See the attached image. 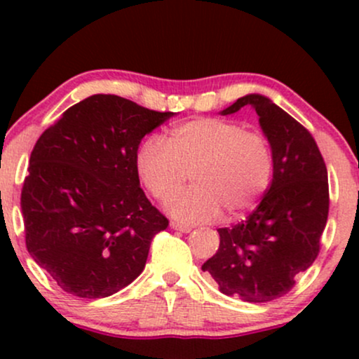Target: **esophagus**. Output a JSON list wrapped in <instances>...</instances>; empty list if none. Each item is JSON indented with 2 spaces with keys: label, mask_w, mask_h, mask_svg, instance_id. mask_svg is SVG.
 <instances>
[{
  "label": "esophagus",
  "mask_w": 359,
  "mask_h": 359,
  "mask_svg": "<svg viewBox=\"0 0 359 359\" xmlns=\"http://www.w3.org/2000/svg\"><path fill=\"white\" fill-rule=\"evenodd\" d=\"M170 228L172 229H177V231H182V233H189L191 231V226H185V224H180V222H177V221H172L170 222Z\"/></svg>",
  "instance_id": "1"
}]
</instances>
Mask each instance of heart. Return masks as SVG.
Segmentation results:
<instances>
[{
	"label": "heart",
	"instance_id": "1",
	"mask_svg": "<svg viewBox=\"0 0 359 359\" xmlns=\"http://www.w3.org/2000/svg\"><path fill=\"white\" fill-rule=\"evenodd\" d=\"M137 167L148 192L168 201L187 182L194 187L168 204L177 219L205 222L226 211L229 217L253 209L273 175V150L265 133L236 121L197 118L174 128L170 142L143 143Z\"/></svg>",
	"mask_w": 359,
	"mask_h": 359
}]
</instances>
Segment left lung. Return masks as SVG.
Instances as JSON below:
<instances>
[{
    "instance_id": "obj_1",
    "label": "left lung",
    "mask_w": 359,
    "mask_h": 359,
    "mask_svg": "<svg viewBox=\"0 0 359 359\" xmlns=\"http://www.w3.org/2000/svg\"><path fill=\"white\" fill-rule=\"evenodd\" d=\"M253 106L273 150V179L258 208L219 228V248L203 265L226 295L270 302L316 262L329 214L327 168L316 140L269 97L248 94L222 111Z\"/></svg>"
}]
</instances>
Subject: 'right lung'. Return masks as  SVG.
Returning <instances> with one entry per match:
<instances>
[{"mask_svg":"<svg viewBox=\"0 0 359 359\" xmlns=\"http://www.w3.org/2000/svg\"><path fill=\"white\" fill-rule=\"evenodd\" d=\"M172 114L94 94L36 140L22 189L25 243L67 294L108 297L145 269L168 219L140 187L138 147Z\"/></svg>","mask_w":359,"mask_h":359,"instance_id":"obj_1","label":"right lung"}]
</instances>
